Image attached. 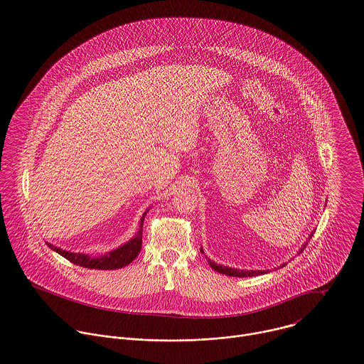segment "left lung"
Returning a JSON list of instances; mask_svg holds the SVG:
<instances>
[{
  "instance_id": "1",
  "label": "left lung",
  "mask_w": 364,
  "mask_h": 364,
  "mask_svg": "<svg viewBox=\"0 0 364 364\" xmlns=\"http://www.w3.org/2000/svg\"><path fill=\"white\" fill-rule=\"evenodd\" d=\"M314 232H315V230H312L311 233H310V236H309V239H307L306 242L303 244V247L297 251V254H301V251L306 248V245H307L309 242H310V239H311ZM200 251L203 252V250H202V248H200ZM206 259H208V264L211 266V269H214L215 272H218V273H221V274L229 276V277H255V276H260V274H266V273H269V270H240V269H232V267H229V266L217 264L215 262L208 259V257H206ZM284 266H285V263H282L279 267H284Z\"/></svg>"
}]
</instances>
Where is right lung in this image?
I'll return each instance as SVG.
<instances>
[{"label": "right lung", "mask_w": 364, "mask_h": 364, "mask_svg": "<svg viewBox=\"0 0 364 364\" xmlns=\"http://www.w3.org/2000/svg\"><path fill=\"white\" fill-rule=\"evenodd\" d=\"M149 210H146L140 218L139 223V230L136 235L125 242L120 247L106 252L101 255H88V254H82V252H70L61 250L60 247H55L50 242H46L48 247L55 251L57 254H60L61 257H64L65 259L70 260L72 263L77 264V266H83L87 269H98V270H116V269H122L124 266L129 264L132 260L135 259L140 252L141 248V233H143V221H144V215L147 214Z\"/></svg>", "instance_id": "right-lung-1"}]
</instances>
